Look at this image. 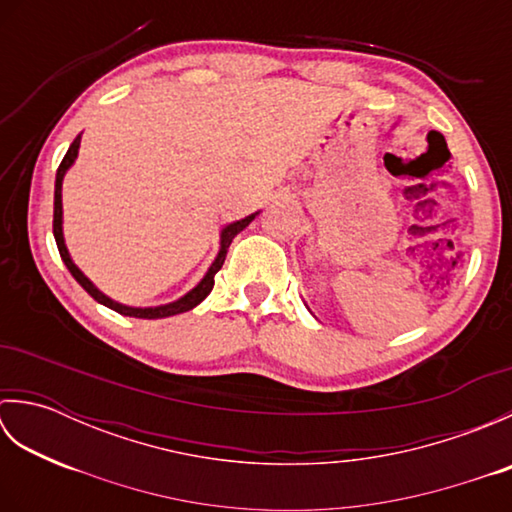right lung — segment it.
I'll return each instance as SVG.
<instances>
[{"instance_id": "add662e5", "label": "right lung", "mask_w": 512, "mask_h": 512, "mask_svg": "<svg viewBox=\"0 0 512 512\" xmlns=\"http://www.w3.org/2000/svg\"><path fill=\"white\" fill-rule=\"evenodd\" d=\"M79 147H81V134L74 138V143L70 145L68 154L63 156L61 165L57 169V180H54V220H52V233H54V239H57V248H59V255L63 259V264L68 266V270L72 273V277L79 281L81 288L88 292V295L94 299L103 303V306H107L110 310L123 314V317H136V319H165V317H173V314H180V312H189L193 310L198 303H202L206 299V295L213 290V284H215V273L217 270L222 268L224 259H226V253H228V246H231L233 237L237 233H242L244 228L255 220V215H248L244 217V220H237L233 224H228L222 228L220 233V253H217L215 262L209 266V270H206V275L200 279V284L195 286L193 290H189L187 295L180 297L178 301H171V303H165V306H156V308H132V306H123V303H118L114 299H110L107 295H103V292L96 288L92 281L85 277L79 266H76L72 262V257L68 253V246H65V239H63V204H61V184H63V178H65V171H68L72 165L76 156H79Z\"/></svg>"}]
</instances>
